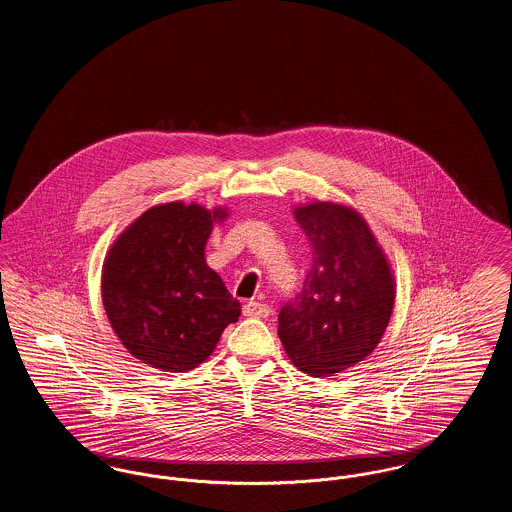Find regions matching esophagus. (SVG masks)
Segmentation results:
<instances>
[{
	"label": "esophagus",
	"mask_w": 512,
	"mask_h": 512,
	"mask_svg": "<svg viewBox=\"0 0 512 512\" xmlns=\"http://www.w3.org/2000/svg\"><path fill=\"white\" fill-rule=\"evenodd\" d=\"M244 315L249 318H267L270 315V307L267 303L259 301H249L244 305Z\"/></svg>",
	"instance_id": "esophagus-1"
}]
</instances>
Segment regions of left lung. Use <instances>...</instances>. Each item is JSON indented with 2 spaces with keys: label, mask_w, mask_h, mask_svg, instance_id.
Listing matches in <instances>:
<instances>
[{
  "label": "left lung",
  "mask_w": 512,
  "mask_h": 512,
  "mask_svg": "<svg viewBox=\"0 0 512 512\" xmlns=\"http://www.w3.org/2000/svg\"><path fill=\"white\" fill-rule=\"evenodd\" d=\"M313 265L301 293L282 307L278 336L293 365L334 376L365 361L382 340L395 303L390 261L359 211L334 201L293 207Z\"/></svg>",
  "instance_id": "obj_1"
}]
</instances>
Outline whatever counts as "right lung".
Segmentation results:
<instances>
[{
    "mask_svg": "<svg viewBox=\"0 0 512 512\" xmlns=\"http://www.w3.org/2000/svg\"><path fill=\"white\" fill-rule=\"evenodd\" d=\"M224 207L159 203L128 224L107 251L101 299L132 357L163 372L201 365L236 322L240 301L207 265L205 245Z\"/></svg>",
    "mask_w": 512,
    "mask_h": 512,
    "instance_id": "add662e5",
    "label": "right lung"
}]
</instances>
